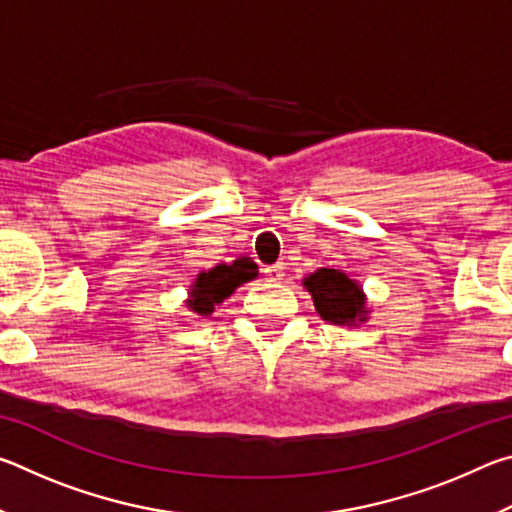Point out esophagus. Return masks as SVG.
<instances>
[{
  "instance_id": "34e87169",
  "label": "esophagus",
  "mask_w": 512,
  "mask_h": 512,
  "mask_svg": "<svg viewBox=\"0 0 512 512\" xmlns=\"http://www.w3.org/2000/svg\"><path fill=\"white\" fill-rule=\"evenodd\" d=\"M284 271H287V268H284V264H271V266L264 268V275L271 282H280L282 277H284Z\"/></svg>"
}]
</instances>
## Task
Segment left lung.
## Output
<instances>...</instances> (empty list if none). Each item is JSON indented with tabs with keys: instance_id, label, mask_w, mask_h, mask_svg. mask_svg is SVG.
I'll list each match as a JSON object with an SVG mask.
<instances>
[{
	"instance_id": "left-lung-1",
	"label": "left lung",
	"mask_w": 512,
	"mask_h": 512,
	"mask_svg": "<svg viewBox=\"0 0 512 512\" xmlns=\"http://www.w3.org/2000/svg\"><path fill=\"white\" fill-rule=\"evenodd\" d=\"M305 287L314 298V307L320 318L327 323L345 325L361 320L366 314L363 309V291L354 284L348 275L334 271V268H320L305 280Z\"/></svg>"
}]
</instances>
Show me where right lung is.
I'll return each instance as SVG.
<instances>
[{
  "mask_svg": "<svg viewBox=\"0 0 512 512\" xmlns=\"http://www.w3.org/2000/svg\"><path fill=\"white\" fill-rule=\"evenodd\" d=\"M255 275H257V266L255 262H250L248 257L235 259L230 266L228 264L214 266L207 273L198 275V280L192 289V298L187 300V305L189 309L196 311V314L210 316L216 302H223L239 287V284L253 280Z\"/></svg>",
  "mask_w": 512,
  "mask_h": 512,
  "instance_id": "1",
  "label": "right lung"
}]
</instances>
